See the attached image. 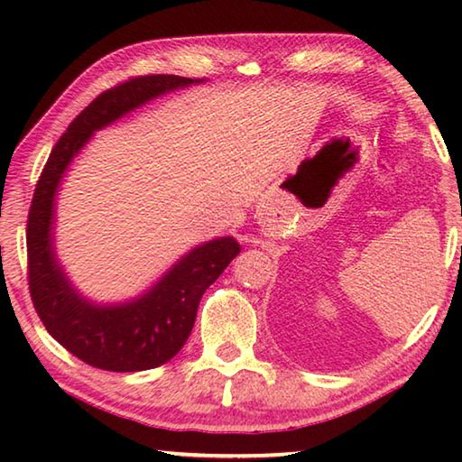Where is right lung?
<instances>
[{
  "instance_id": "1",
  "label": "right lung",
  "mask_w": 462,
  "mask_h": 462,
  "mask_svg": "<svg viewBox=\"0 0 462 462\" xmlns=\"http://www.w3.org/2000/svg\"><path fill=\"white\" fill-rule=\"evenodd\" d=\"M203 81L179 75H146L104 91L54 144L36 185L26 230L30 295L52 338L97 369L132 373L171 361L189 338L201 295L236 259L240 245L232 236L208 240L185 253L132 300L93 301L73 285L57 256L54 228L60 183L97 130L165 93Z\"/></svg>"
}]
</instances>
